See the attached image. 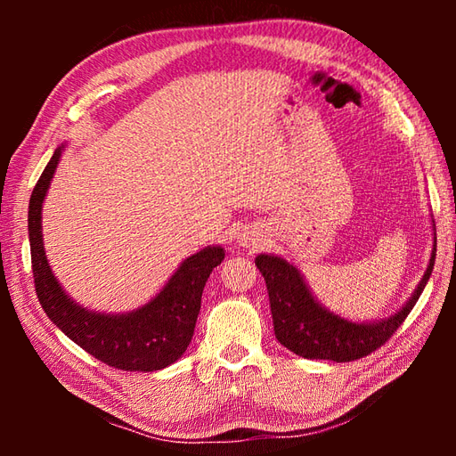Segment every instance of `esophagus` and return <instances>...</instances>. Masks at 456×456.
<instances>
[{"instance_id": "34e87169", "label": "esophagus", "mask_w": 456, "mask_h": 456, "mask_svg": "<svg viewBox=\"0 0 456 456\" xmlns=\"http://www.w3.org/2000/svg\"><path fill=\"white\" fill-rule=\"evenodd\" d=\"M240 240H243V245L255 247V248L260 245V239H258V235L255 233V231H245V233L240 235Z\"/></svg>"}]
</instances>
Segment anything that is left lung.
Returning <instances> with one entry per match:
<instances>
[{
  "instance_id": "obj_1",
  "label": "left lung",
  "mask_w": 456,
  "mask_h": 456,
  "mask_svg": "<svg viewBox=\"0 0 456 456\" xmlns=\"http://www.w3.org/2000/svg\"><path fill=\"white\" fill-rule=\"evenodd\" d=\"M435 247L437 245H433L428 273L423 274L410 302L380 323H353L327 312L315 302L296 266L288 265L280 256L258 255L255 263L266 282L276 338L292 353L312 361L322 358V361L351 362L374 353L398 331L419 299L435 265V253H437Z\"/></svg>"
}]
</instances>
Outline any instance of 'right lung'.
Returning a JSON list of instances; mask_svg holds the SVG:
<instances>
[{"mask_svg": "<svg viewBox=\"0 0 456 456\" xmlns=\"http://www.w3.org/2000/svg\"><path fill=\"white\" fill-rule=\"evenodd\" d=\"M61 152L62 147L54 151L28 201L33 278L45 314L86 353L119 370L152 372L176 362L186 353L193 337L203 286L211 270L223 263L225 253L221 247H208L191 255L183 260L160 294L137 312L103 315L76 305L56 282L46 263L41 231L43 201L61 160Z\"/></svg>", "mask_w": 456, "mask_h": 456, "instance_id": "add662e5", "label": "right lung"}]
</instances>
